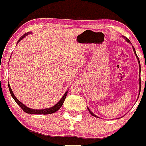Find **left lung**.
<instances>
[{"label":"left lung","mask_w":146,"mask_h":146,"mask_svg":"<svg viewBox=\"0 0 146 146\" xmlns=\"http://www.w3.org/2000/svg\"><path fill=\"white\" fill-rule=\"evenodd\" d=\"M123 38H124L125 39V40L126 41H127V42H130V40H129L128 38H127L126 37H125V36H123ZM132 48H133V50H134V53H135V54L136 55V57H137V60H138V63H139V94H140V92H141V78H140V73H141V65H140V61H139V57H138V56L137 55V54H136V52H135V47H132ZM88 110H89V112H90V114H92V116H94V117H98L97 116H96L95 115V114H94V113H92L90 111V110L89 108H88ZM99 118V117H98Z\"/></svg>","instance_id":"1"}]
</instances>
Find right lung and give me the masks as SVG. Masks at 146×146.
Here are the masks:
<instances>
[{
  "label": "right lung",
  "mask_w": 146,
  "mask_h": 146,
  "mask_svg": "<svg viewBox=\"0 0 146 146\" xmlns=\"http://www.w3.org/2000/svg\"><path fill=\"white\" fill-rule=\"evenodd\" d=\"M32 32H27V34H25L24 35H23L22 36H21L20 38H19V40H18L17 42H19L20 40H22L23 38L24 37H25L26 36L28 35L29 34H31ZM8 87H9V92H10V94L11 95V96H12L13 99H14V101H16V103L19 105V106L21 108V109L23 110L24 111V112H25L26 113H27V114H52V113H54L55 112H56V111H58V110L60 108V107H61L62 106H63V103H64L65 101V98H66V96H67V94H68V91L66 92L65 93L64 95H63V97L61 98V99L59 101H58V103H57L56 104L54 105V106H52L51 108H46V109H42V110H34V109H31L29 108H27V106H25L23 104H22V103L21 102V101H19V100L18 99H16V97L15 96H14V93H13L12 90H11V88H10V86H9V84H8Z\"/></svg>",
  "instance_id": "right-lung-1"
}]
</instances>
